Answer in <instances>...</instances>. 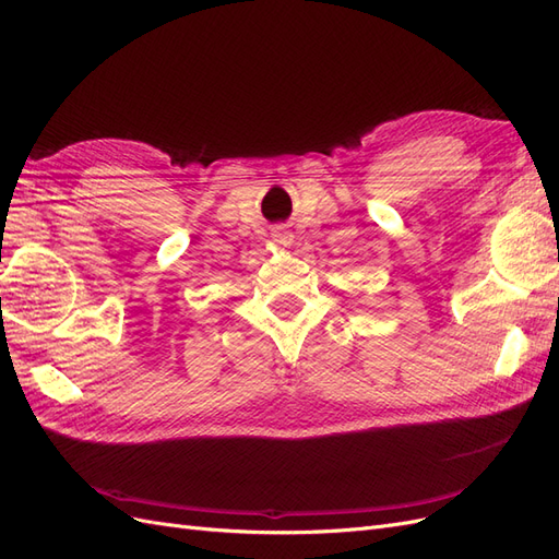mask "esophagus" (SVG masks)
Masks as SVG:
<instances>
[{"label": "esophagus", "mask_w": 559, "mask_h": 559, "mask_svg": "<svg viewBox=\"0 0 559 559\" xmlns=\"http://www.w3.org/2000/svg\"><path fill=\"white\" fill-rule=\"evenodd\" d=\"M273 238L277 245H292V233L284 230V228H275L273 230Z\"/></svg>", "instance_id": "1"}]
</instances>
